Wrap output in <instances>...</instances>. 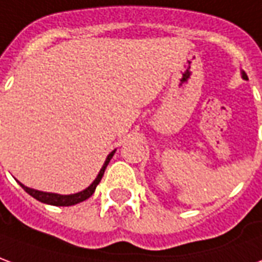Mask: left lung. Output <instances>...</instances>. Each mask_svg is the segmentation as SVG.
Returning a JSON list of instances; mask_svg holds the SVG:
<instances>
[{
    "mask_svg": "<svg viewBox=\"0 0 262 262\" xmlns=\"http://www.w3.org/2000/svg\"><path fill=\"white\" fill-rule=\"evenodd\" d=\"M241 75H243V79H247V75H246V73H244V72H243Z\"/></svg>",
    "mask_w": 262,
    "mask_h": 262,
    "instance_id": "8db88e82",
    "label": "left lung"
}]
</instances>
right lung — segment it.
<instances>
[{"label":"right lung","instance_id":"add662e5","mask_svg":"<svg viewBox=\"0 0 262 262\" xmlns=\"http://www.w3.org/2000/svg\"><path fill=\"white\" fill-rule=\"evenodd\" d=\"M114 152H116V149H114V151L111 152L110 155L107 157L104 165H103V168H101L100 173H98L97 178L94 179V182H93L92 185L87 187V189H84L83 192H79V193H75V194L46 193V192H40V190H35V189H31V187L24 186L22 183H19V185H21L22 189H24L27 193H29L32 198H35V199L39 200V202H42V203H48V205H53V206H72V205H76V203H80V202H83V200L89 199V198L94 193L96 187H97V185L100 183V181H101V178H103V175H104V170L105 168H107V165H108L110 159L113 158V155H114Z\"/></svg>","mask_w":262,"mask_h":262}]
</instances>
